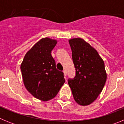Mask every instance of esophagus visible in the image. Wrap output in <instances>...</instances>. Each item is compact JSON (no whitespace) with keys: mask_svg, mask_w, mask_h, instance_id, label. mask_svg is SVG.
Here are the masks:
<instances>
[{"mask_svg":"<svg viewBox=\"0 0 124 124\" xmlns=\"http://www.w3.org/2000/svg\"><path fill=\"white\" fill-rule=\"evenodd\" d=\"M63 73H64V76H66V75H67V73H66V70H63Z\"/></svg>","mask_w":124,"mask_h":124,"instance_id":"1","label":"esophagus"}]
</instances>
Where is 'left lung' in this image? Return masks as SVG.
I'll return each mask as SVG.
<instances>
[{"label": "left lung", "mask_w": 124, "mask_h": 124, "mask_svg": "<svg viewBox=\"0 0 124 124\" xmlns=\"http://www.w3.org/2000/svg\"><path fill=\"white\" fill-rule=\"evenodd\" d=\"M76 68L74 79H68L74 99L81 106H88L102 91L107 79L104 62L96 50L83 38L69 40Z\"/></svg>", "instance_id": "left-lung-1"}]
</instances>
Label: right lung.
Returning a JSON list of instances; mask_svg holds the SVG:
<instances>
[{
	"instance_id": "1",
	"label": "right lung",
	"mask_w": 124,
	"mask_h": 124,
	"mask_svg": "<svg viewBox=\"0 0 124 124\" xmlns=\"http://www.w3.org/2000/svg\"><path fill=\"white\" fill-rule=\"evenodd\" d=\"M56 43L54 39L41 38L27 51L20 66L25 88L42 101L53 99L65 82L63 73L56 68L51 56Z\"/></svg>"
}]
</instances>
